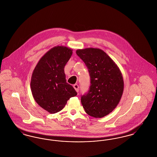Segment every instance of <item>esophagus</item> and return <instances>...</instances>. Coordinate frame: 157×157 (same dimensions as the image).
<instances>
[{"label": "esophagus", "instance_id": "1", "mask_svg": "<svg viewBox=\"0 0 157 157\" xmlns=\"http://www.w3.org/2000/svg\"><path fill=\"white\" fill-rule=\"evenodd\" d=\"M73 86H74V88L75 90H76L77 92H78V91H79V86H78L77 84H75V85H74Z\"/></svg>", "mask_w": 157, "mask_h": 157}]
</instances>
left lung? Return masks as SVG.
Masks as SVG:
<instances>
[{"label": "left lung", "mask_w": 157, "mask_h": 157, "mask_svg": "<svg viewBox=\"0 0 157 157\" xmlns=\"http://www.w3.org/2000/svg\"><path fill=\"white\" fill-rule=\"evenodd\" d=\"M88 69L90 86L81 97L86 113L94 118L108 115L119 104L124 91V79L120 68L104 51L85 48L76 51Z\"/></svg>", "instance_id": "obj_1"}]
</instances>
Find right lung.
I'll return each instance as SVG.
<instances>
[{
    "mask_svg": "<svg viewBox=\"0 0 157 157\" xmlns=\"http://www.w3.org/2000/svg\"><path fill=\"white\" fill-rule=\"evenodd\" d=\"M72 55V49L63 46H55L39 60L30 81L35 101L50 113L60 111L69 98L77 95L67 83L64 67Z\"/></svg>",
    "mask_w": 157,
    "mask_h": 157,
    "instance_id": "right-lung-1",
    "label": "right lung"
}]
</instances>
